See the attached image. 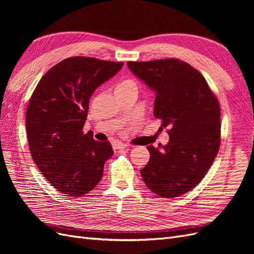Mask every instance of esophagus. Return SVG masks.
I'll use <instances>...</instances> for the list:
<instances>
[{
	"label": "esophagus",
	"mask_w": 254,
	"mask_h": 254,
	"mask_svg": "<svg viewBox=\"0 0 254 254\" xmlns=\"http://www.w3.org/2000/svg\"><path fill=\"white\" fill-rule=\"evenodd\" d=\"M127 144H125V143H122V142H118V143H115V145H114V147H115V149H124V148H126L127 147Z\"/></svg>",
	"instance_id": "obj_1"
}]
</instances>
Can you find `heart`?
Returning <instances> with one entry per match:
<instances>
[{"label":"heart","mask_w":254,"mask_h":254,"mask_svg":"<svg viewBox=\"0 0 254 254\" xmlns=\"http://www.w3.org/2000/svg\"><path fill=\"white\" fill-rule=\"evenodd\" d=\"M129 88H137V84H136L135 80L132 79V78H125V79H123L122 81L119 82L115 91L126 90V89H129Z\"/></svg>","instance_id":"b5f03b06"}]
</instances>
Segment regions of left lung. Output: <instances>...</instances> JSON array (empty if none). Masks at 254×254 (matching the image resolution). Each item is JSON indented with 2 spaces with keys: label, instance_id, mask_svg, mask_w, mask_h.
<instances>
[{
  "label": "left lung",
  "instance_id": "1",
  "mask_svg": "<svg viewBox=\"0 0 254 254\" xmlns=\"http://www.w3.org/2000/svg\"><path fill=\"white\" fill-rule=\"evenodd\" d=\"M137 78L156 92L153 115L168 128L170 142L147 146L150 159L140 171L160 197L188 193L200 182L220 146V107L200 72L179 59L129 61Z\"/></svg>",
  "mask_w": 254,
  "mask_h": 254
}]
</instances>
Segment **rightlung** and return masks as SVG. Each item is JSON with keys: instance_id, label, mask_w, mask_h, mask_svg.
Instances as JSON below:
<instances>
[{"instance_id": "right-lung-1", "label": "right lung", "mask_w": 254, "mask_h": 254, "mask_svg": "<svg viewBox=\"0 0 254 254\" xmlns=\"http://www.w3.org/2000/svg\"><path fill=\"white\" fill-rule=\"evenodd\" d=\"M124 63L76 56L54 65L38 82L26 110L29 150L52 186L67 197L88 194L101 181L111 144L84 134L90 97Z\"/></svg>"}]
</instances>
